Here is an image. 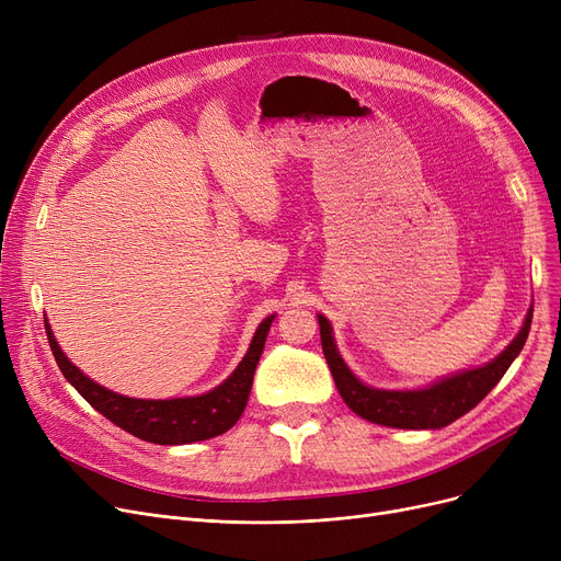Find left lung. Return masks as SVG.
Here are the masks:
<instances>
[{
	"label": "left lung",
	"instance_id": "8db88e82",
	"mask_svg": "<svg viewBox=\"0 0 561 561\" xmlns=\"http://www.w3.org/2000/svg\"><path fill=\"white\" fill-rule=\"evenodd\" d=\"M533 311L535 309L529 305L520 332L495 359L478 368H466L461 373L440 377L421 389H375L364 385L343 362L334 341L332 322L322 313L316 316L320 325L322 352H325L334 385L343 402L357 416L375 425H387L396 430H440L468 414L503 379L527 341L529 325H533Z\"/></svg>",
	"mask_w": 561,
	"mask_h": 561
}]
</instances>
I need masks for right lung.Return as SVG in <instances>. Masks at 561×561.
Instances as JSON below:
<instances>
[{
  "mask_svg": "<svg viewBox=\"0 0 561 561\" xmlns=\"http://www.w3.org/2000/svg\"><path fill=\"white\" fill-rule=\"evenodd\" d=\"M273 320H275V313L261 322L241 364L236 366L233 373L225 381H220L216 389L199 396L168 398V400H142V398H129V396L108 391L106 387L98 385V381L83 375L66 357V352L54 339L47 318H45V330H47L49 347L58 368H61L66 379L83 396V400L88 404H93L102 416H106L111 423L123 427L125 432L142 440H150V444L184 446V444H195V440L214 438L227 432L229 427H233L236 421L241 419L250 398L254 370L261 359L265 336L271 332Z\"/></svg>",
  "mask_w": 561,
  "mask_h": 561,
  "instance_id": "right-lung-1",
  "label": "right lung"
}]
</instances>
